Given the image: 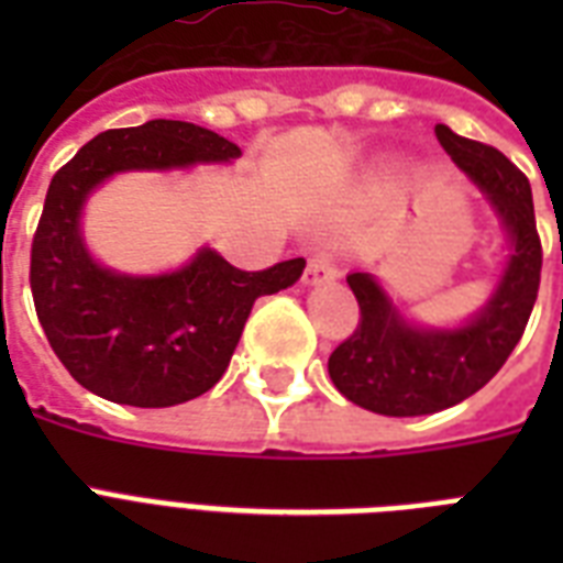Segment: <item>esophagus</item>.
I'll return each mask as SVG.
<instances>
[{
    "instance_id": "34e87169",
    "label": "esophagus",
    "mask_w": 563,
    "mask_h": 563,
    "mask_svg": "<svg viewBox=\"0 0 563 563\" xmlns=\"http://www.w3.org/2000/svg\"><path fill=\"white\" fill-rule=\"evenodd\" d=\"M335 280V263L327 254H316L309 260L307 272H303V283L307 286H318V283Z\"/></svg>"
}]
</instances>
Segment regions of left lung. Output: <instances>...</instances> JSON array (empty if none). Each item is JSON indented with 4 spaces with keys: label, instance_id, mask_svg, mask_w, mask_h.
Here are the masks:
<instances>
[{
    "label": "left lung",
    "instance_id": "obj_1",
    "mask_svg": "<svg viewBox=\"0 0 563 563\" xmlns=\"http://www.w3.org/2000/svg\"><path fill=\"white\" fill-rule=\"evenodd\" d=\"M435 136L497 212L511 247L488 303L459 327L415 324L374 274H347L360 327L330 353L327 371L347 400L388 418L450 409L490 383L520 342L541 286V236L523 172L503 152L446 125H435Z\"/></svg>",
    "mask_w": 563,
    "mask_h": 563
}]
</instances>
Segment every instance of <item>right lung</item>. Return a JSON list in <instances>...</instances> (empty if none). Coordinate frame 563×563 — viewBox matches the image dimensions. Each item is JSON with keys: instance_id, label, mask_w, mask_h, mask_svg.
<instances>
[{"instance_id": "add662e5", "label": "right lung", "mask_w": 563, "mask_h": 563, "mask_svg": "<svg viewBox=\"0 0 563 563\" xmlns=\"http://www.w3.org/2000/svg\"><path fill=\"white\" fill-rule=\"evenodd\" d=\"M239 145L192 122L152 119L92 136L48 184L31 242V295L40 327L64 368L110 402L163 409L219 383L256 298L289 289L307 260L242 272L212 247L178 272L119 274L92 260L84 203L119 172L230 163Z\"/></svg>"}]
</instances>
